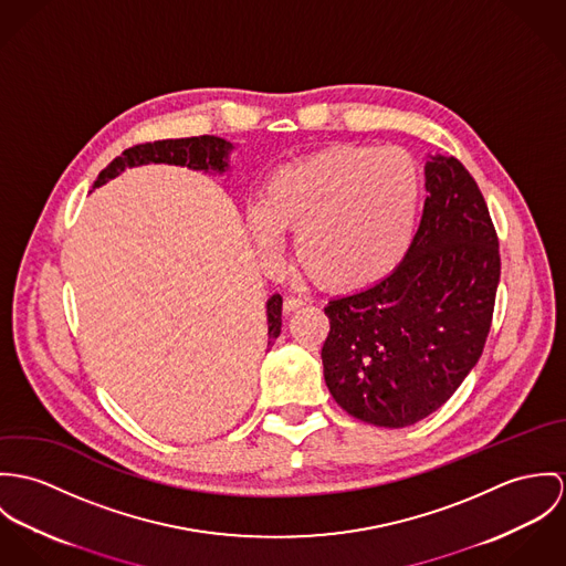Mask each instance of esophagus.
Returning <instances> with one entry per match:
<instances>
[{
  "instance_id": "34e87169",
  "label": "esophagus",
  "mask_w": 566,
  "mask_h": 566,
  "mask_svg": "<svg viewBox=\"0 0 566 566\" xmlns=\"http://www.w3.org/2000/svg\"><path fill=\"white\" fill-rule=\"evenodd\" d=\"M302 306H304V300L291 295V297H284V306H282V308H284V313L291 314L295 313L297 308H302Z\"/></svg>"
}]
</instances>
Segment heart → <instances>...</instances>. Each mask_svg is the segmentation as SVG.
<instances>
[{
    "label": "heart",
    "instance_id": "heart-1",
    "mask_svg": "<svg viewBox=\"0 0 566 566\" xmlns=\"http://www.w3.org/2000/svg\"><path fill=\"white\" fill-rule=\"evenodd\" d=\"M419 201V167L406 149L336 145L273 174L248 226L262 253L295 232L297 262L314 282L354 291L406 258Z\"/></svg>",
    "mask_w": 566,
    "mask_h": 566
}]
</instances>
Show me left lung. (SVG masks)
Returning a JSON list of instances; mask_svg holds the SVG:
<instances>
[{
	"label": "left lung",
	"mask_w": 566,
	"mask_h": 566,
	"mask_svg": "<svg viewBox=\"0 0 566 566\" xmlns=\"http://www.w3.org/2000/svg\"><path fill=\"white\" fill-rule=\"evenodd\" d=\"M419 230L397 269L325 306L323 377L352 417L406 428L455 392L482 356L502 273L489 206L453 156H430Z\"/></svg>",
	"instance_id": "left-lung-1"
}]
</instances>
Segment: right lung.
<instances>
[{"label":"right lung","instance_id":"obj_1","mask_svg":"<svg viewBox=\"0 0 566 566\" xmlns=\"http://www.w3.org/2000/svg\"><path fill=\"white\" fill-rule=\"evenodd\" d=\"M234 149L232 143L219 136H190V138H167V140H154V143H143L134 145L126 149L122 156H117L95 180L93 189L106 185L108 180L117 178L122 171L129 167L138 165H149V163H167V165H180L189 167L197 171H217L223 174L228 165V154ZM266 323H269V340L266 345L271 347L273 340L280 336L282 327V297L273 295L266 302Z\"/></svg>","mask_w":566,"mask_h":566}]
</instances>
